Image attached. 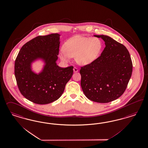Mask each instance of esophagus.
<instances>
[{
  "instance_id": "obj_1",
  "label": "esophagus",
  "mask_w": 148,
  "mask_h": 148,
  "mask_svg": "<svg viewBox=\"0 0 148 148\" xmlns=\"http://www.w3.org/2000/svg\"><path fill=\"white\" fill-rule=\"evenodd\" d=\"M78 71V70L77 68H76V67H74V68H73V72H74L75 73L77 72Z\"/></svg>"
}]
</instances>
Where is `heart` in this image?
Wrapping results in <instances>:
<instances>
[{
	"mask_svg": "<svg viewBox=\"0 0 148 148\" xmlns=\"http://www.w3.org/2000/svg\"><path fill=\"white\" fill-rule=\"evenodd\" d=\"M102 48L100 39L76 36L66 42L59 56L65 62H68L70 58H75L78 65H86L97 59Z\"/></svg>",
	"mask_w": 148,
	"mask_h": 148,
	"instance_id": "heart-1",
	"label": "heart"
}]
</instances>
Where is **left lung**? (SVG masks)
<instances>
[{
  "label": "left lung",
  "instance_id": "1",
  "mask_svg": "<svg viewBox=\"0 0 148 148\" xmlns=\"http://www.w3.org/2000/svg\"><path fill=\"white\" fill-rule=\"evenodd\" d=\"M104 40L105 47L92 63L82 67L81 85L89 100L106 103L121 97L132 72V62L126 47L109 36L94 35Z\"/></svg>",
  "mask_w": 148,
  "mask_h": 148
}]
</instances>
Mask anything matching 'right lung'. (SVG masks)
<instances>
[{
  "mask_svg": "<svg viewBox=\"0 0 148 148\" xmlns=\"http://www.w3.org/2000/svg\"><path fill=\"white\" fill-rule=\"evenodd\" d=\"M60 36L58 33L39 36L24 44L15 62V75L22 95L36 104H47L58 100L73 75V66L57 65ZM43 61L42 70L36 73L32 64Z\"/></svg>",
  "mask_w": 148,
  "mask_h": 148,
  "instance_id": "obj_1",
  "label": "right lung"
}]
</instances>
